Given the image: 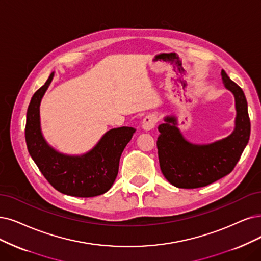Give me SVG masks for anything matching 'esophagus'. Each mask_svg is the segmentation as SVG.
Listing matches in <instances>:
<instances>
[{"mask_svg": "<svg viewBox=\"0 0 261 261\" xmlns=\"http://www.w3.org/2000/svg\"><path fill=\"white\" fill-rule=\"evenodd\" d=\"M157 121H158V116L156 114H149L144 117L142 122V128L145 131H149L155 128Z\"/></svg>", "mask_w": 261, "mask_h": 261, "instance_id": "esophagus-1", "label": "esophagus"}]
</instances>
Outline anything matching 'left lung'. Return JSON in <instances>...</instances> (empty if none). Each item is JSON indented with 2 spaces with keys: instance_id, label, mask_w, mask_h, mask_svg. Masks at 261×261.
<instances>
[{
  "instance_id": "1",
  "label": "left lung",
  "mask_w": 261,
  "mask_h": 261,
  "mask_svg": "<svg viewBox=\"0 0 261 261\" xmlns=\"http://www.w3.org/2000/svg\"><path fill=\"white\" fill-rule=\"evenodd\" d=\"M225 88L232 92L236 101L234 130L227 138L211 144H192L177 128L174 116H166L159 124L157 147L162 174L173 186L199 188L228 175L246 147L250 121L243 90L221 71Z\"/></svg>"
}]
</instances>
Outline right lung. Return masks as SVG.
<instances>
[{"label": "right lung", "instance_id": "obj_1", "mask_svg": "<svg viewBox=\"0 0 261 261\" xmlns=\"http://www.w3.org/2000/svg\"><path fill=\"white\" fill-rule=\"evenodd\" d=\"M54 72L32 96L27 112L25 142L31 158L49 184L64 195L90 198L105 194L118 174L120 156L136 129L115 128L83 155H65L46 142L41 130L40 105Z\"/></svg>", "mask_w": 261, "mask_h": 261}]
</instances>
